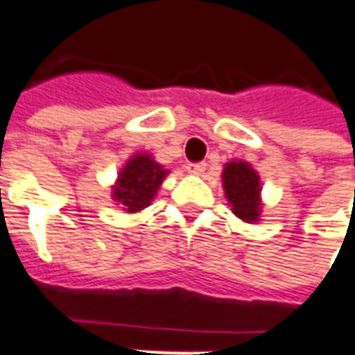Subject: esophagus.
Masks as SVG:
<instances>
[{
    "instance_id": "34e87169",
    "label": "esophagus",
    "mask_w": 355,
    "mask_h": 355,
    "mask_svg": "<svg viewBox=\"0 0 355 355\" xmlns=\"http://www.w3.org/2000/svg\"><path fill=\"white\" fill-rule=\"evenodd\" d=\"M205 167H207V165L201 162V163H190L186 169H188V173H190V175H201V173L205 171Z\"/></svg>"
}]
</instances>
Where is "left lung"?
Here are the masks:
<instances>
[{
	"mask_svg": "<svg viewBox=\"0 0 355 355\" xmlns=\"http://www.w3.org/2000/svg\"><path fill=\"white\" fill-rule=\"evenodd\" d=\"M223 188L234 215L243 223H261L264 207L261 198V177L251 167V163L243 159L226 163L223 169Z\"/></svg>",
	"mask_w": 355,
	"mask_h": 355,
	"instance_id": "obj_1",
	"label": "left lung"
}]
</instances>
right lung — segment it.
Listing matches in <instances>:
<instances>
[{
  "label": "right lung",
  "mask_w": 355,
  "mask_h": 355,
  "mask_svg": "<svg viewBox=\"0 0 355 355\" xmlns=\"http://www.w3.org/2000/svg\"><path fill=\"white\" fill-rule=\"evenodd\" d=\"M169 169H163L162 163L148 152H137L119 169L116 184L112 186V200L127 213H140L157 196Z\"/></svg>",
  "instance_id": "add662e5"
}]
</instances>
